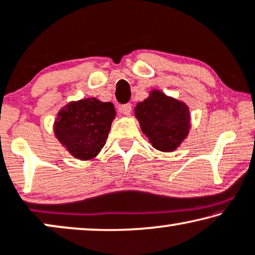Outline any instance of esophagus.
Instances as JSON below:
<instances>
[{"mask_svg":"<svg viewBox=\"0 0 255 255\" xmlns=\"http://www.w3.org/2000/svg\"><path fill=\"white\" fill-rule=\"evenodd\" d=\"M119 112L125 115H129L130 112H131V104L130 103H127V104H124L121 105L120 107H119Z\"/></svg>","mask_w":255,"mask_h":255,"instance_id":"34e87169","label":"esophagus"}]
</instances>
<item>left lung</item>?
<instances>
[{"instance_id":"1","label":"left lung","mask_w":255,"mask_h":255,"mask_svg":"<svg viewBox=\"0 0 255 255\" xmlns=\"http://www.w3.org/2000/svg\"><path fill=\"white\" fill-rule=\"evenodd\" d=\"M135 115L152 147L161 151L175 150L188 135V106L159 91H152L150 97L138 103Z\"/></svg>"}]
</instances>
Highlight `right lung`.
<instances>
[{
    "mask_svg": "<svg viewBox=\"0 0 255 255\" xmlns=\"http://www.w3.org/2000/svg\"><path fill=\"white\" fill-rule=\"evenodd\" d=\"M115 118L114 105L98 99L69 104L58 113L54 134L74 157L90 159L106 143Z\"/></svg>",
    "mask_w": 255,
    "mask_h": 255,
    "instance_id": "obj_1",
    "label": "right lung"
}]
</instances>
